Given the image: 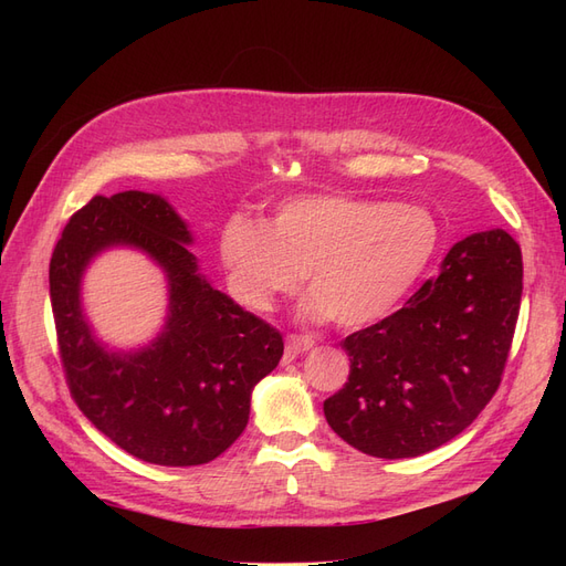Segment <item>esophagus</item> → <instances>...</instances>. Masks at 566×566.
Returning <instances> with one entry per match:
<instances>
[{
  "mask_svg": "<svg viewBox=\"0 0 566 566\" xmlns=\"http://www.w3.org/2000/svg\"><path fill=\"white\" fill-rule=\"evenodd\" d=\"M312 347H314V339L306 337V335H287V339H285V354L287 356L304 354V352H310Z\"/></svg>",
  "mask_w": 566,
  "mask_h": 566,
  "instance_id": "34e87169",
  "label": "esophagus"
}]
</instances>
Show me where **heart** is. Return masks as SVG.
Returning a JSON list of instances; mask_svg holds the SVG:
<instances>
[{
	"instance_id": "heart-1",
	"label": "heart",
	"mask_w": 566,
	"mask_h": 566,
	"mask_svg": "<svg viewBox=\"0 0 566 566\" xmlns=\"http://www.w3.org/2000/svg\"><path fill=\"white\" fill-rule=\"evenodd\" d=\"M437 219L418 205L347 193L281 205L269 227L235 217L219 254L233 295L254 312L273 310L306 276L304 314L339 328H366L397 310L439 250Z\"/></svg>"
}]
</instances>
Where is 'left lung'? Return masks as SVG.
Listing matches in <instances>:
<instances>
[{
  "label": "left lung",
  "instance_id": "obj_1",
  "mask_svg": "<svg viewBox=\"0 0 566 566\" xmlns=\"http://www.w3.org/2000/svg\"><path fill=\"white\" fill-rule=\"evenodd\" d=\"M522 300V250L472 233L399 312L342 339L349 378L323 401L333 432L375 458H416L458 437L501 385Z\"/></svg>",
  "mask_w": 566,
  "mask_h": 566
}]
</instances>
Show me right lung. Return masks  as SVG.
<instances>
[{
    "mask_svg": "<svg viewBox=\"0 0 566 566\" xmlns=\"http://www.w3.org/2000/svg\"><path fill=\"white\" fill-rule=\"evenodd\" d=\"M186 221L158 193L94 196L51 254L49 295L61 364L75 403L129 455L153 465H202L243 434L254 385L279 366L283 337L219 293L186 245ZM134 247L168 279V321L146 348L113 353L83 316L81 276L96 253Z\"/></svg>",
    "mask_w": 566,
    "mask_h": 566,
    "instance_id": "right-lung-1",
    "label": "right lung"
}]
</instances>
